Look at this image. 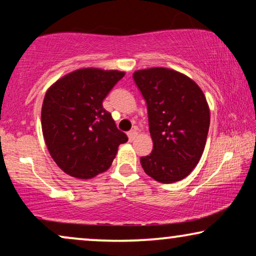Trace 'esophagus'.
Instances as JSON below:
<instances>
[{
	"label": "esophagus",
	"mask_w": 256,
	"mask_h": 256,
	"mask_svg": "<svg viewBox=\"0 0 256 256\" xmlns=\"http://www.w3.org/2000/svg\"><path fill=\"white\" fill-rule=\"evenodd\" d=\"M127 135H128L129 141H132V140H135L136 136H138V132H136V130H130V132H128Z\"/></svg>",
	"instance_id": "1"
}]
</instances>
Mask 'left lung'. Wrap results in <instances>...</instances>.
Instances as JSON below:
<instances>
[{"mask_svg":"<svg viewBox=\"0 0 256 256\" xmlns=\"http://www.w3.org/2000/svg\"><path fill=\"white\" fill-rule=\"evenodd\" d=\"M146 101L154 149L141 157L144 172L160 183L184 180L204 152L210 107L200 87L183 73L166 68L138 70L132 74Z\"/></svg>","mask_w":256,"mask_h":256,"instance_id":"8db88e82","label":"left lung"}]
</instances>
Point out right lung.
Returning a JSON list of instances; mask_svg holds the SVG:
<instances>
[{
  "label": "right lung",
  "instance_id": "obj_1",
  "mask_svg": "<svg viewBox=\"0 0 256 256\" xmlns=\"http://www.w3.org/2000/svg\"><path fill=\"white\" fill-rule=\"evenodd\" d=\"M124 72L85 68L52 84L42 106V130L56 164L70 176L90 180L110 169L128 141L102 101Z\"/></svg>",
  "mask_w": 256,
  "mask_h": 256
}]
</instances>
